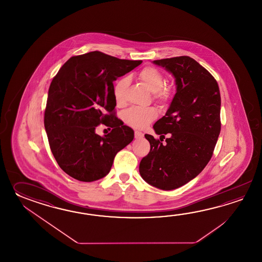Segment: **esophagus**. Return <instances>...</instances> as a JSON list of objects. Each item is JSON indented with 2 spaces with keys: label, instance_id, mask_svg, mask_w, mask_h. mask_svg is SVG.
<instances>
[{
  "label": "esophagus",
  "instance_id": "obj_1",
  "mask_svg": "<svg viewBox=\"0 0 262 262\" xmlns=\"http://www.w3.org/2000/svg\"><path fill=\"white\" fill-rule=\"evenodd\" d=\"M143 136H144V134L141 133L139 131H135V138L136 139H141V138H143Z\"/></svg>",
  "mask_w": 262,
  "mask_h": 262
}]
</instances>
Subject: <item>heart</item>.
I'll return each mask as SVG.
<instances>
[{
    "label": "heart",
    "mask_w": 262,
    "mask_h": 262,
    "mask_svg": "<svg viewBox=\"0 0 262 262\" xmlns=\"http://www.w3.org/2000/svg\"><path fill=\"white\" fill-rule=\"evenodd\" d=\"M138 78L152 93V99L157 104L164 105L172 97L173 90L170 85L164 84V74L155 67H145L139 71ZM129 86L127 77L119 78L113 85V97L117 106H123L126 102V91ZM157 117L154 107H130L123 113V121L135 129H144Z\"/></svg>",
    "instance_id": "heart-1"
}]
</instances>
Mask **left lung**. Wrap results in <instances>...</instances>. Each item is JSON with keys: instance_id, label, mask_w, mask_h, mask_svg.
I'll return each instance as SVG.
<instances>
[{"instance_id": "8db88e82", "label": "left lung", "mask_w": 262, "mask_h": 262, "mask_svg": "<svg viewBox=\"0 0 262 262\" xmlns=\"http://www.w3.org/2000/svg\"><path fill=\"white\" fill-rule=\"evenodd\" d=\"M172 73L177 93L165 116L154 125L159 139L145 134L150 150L139 164L145 182L173 190L196 177L211 160L221 130V97L212 74L189 56L154 61ZM162 141V140H161Z\"/></svg>"}]
</instances>
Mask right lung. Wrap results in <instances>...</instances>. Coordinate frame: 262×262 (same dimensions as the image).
I'll return each mask as SVG.
<instances>
[{
	"label": "right lung",
	"mask_w": 262,
	"mask_h": 262,
	"mask_svg": "<svg viewBox=\"0 0 262 262\" xmlns=\"http://www.w3.org/2000/svg\"><path fill=\"white\" fill-rule=\"evenodd\" d=\"M142 61L122 60L100 51L73 56L52 79L44 124L58 165L72 178L94 182L110 172L114 157L134 139L116 117L113 81ZM101 123L112 128L95 133Z\"/></svg>",
	"instance_id": "1"
}]
</instances>
